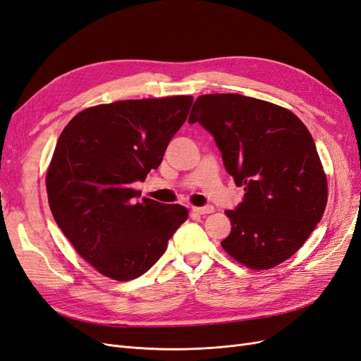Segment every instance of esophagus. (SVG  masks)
<instances>
[{
    "instance_id": "esophagus-1",
    "label": "esophagus",
    "mask_w": 361,
    "mask_h": 361,
    "mask_svg": "<svg viewBox=\"0 0 361 361\" xmlns=\"http://www.w3.org/2000/svg\"><path fill=\"white\" fill-rule=\"evenodd\" d=\"M193 212H196V214H211V212H214V207L212 205H205V207H193L192 208Z\"/></svg>"
}]
</instances>
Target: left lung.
Wrapping results in <instances>:
<instances>
[{
    "label": "left lung",
    "instance_id": "obj_1",
    "mask_svg": "<svg viewBox=\"0 0 361 361\" xmlns=\"http://www.w3.org/2000/svg\"><path fill=\"white\" fill-rule=\"evenodd\" d=\"M201 123L221 152L244 199L226 211L224 251L251 269L291 257L322 220L327 178L302 120L283 106L238 93L199 97L189 123Z\"/></svg>",
    "mask_w": 361,
    "mask_h": 361
}]
</instances>
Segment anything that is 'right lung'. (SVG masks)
<instances>
[{
    "instance_id": "1",
    "label": "right lung",
    "mask_w": 361,
    "mask_h": 361,
    "mask_svg": "<svg viewBox=\"0 0 361 361\" xmlns=\"http://www.w3.org/2000/svg\"><path fill=\"white\" fill-rule=\"evenodd\" d=\"M192 102L180 95L102 104L80 111L62 130L46 176L49 207L99 274L117 281L145 274L188 220L181 205L137 201L132 184L162 162Z\"/></svg>"
}]
</instances>
